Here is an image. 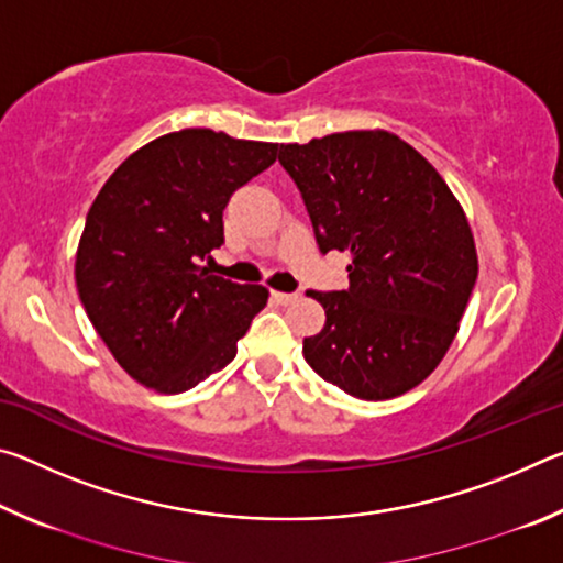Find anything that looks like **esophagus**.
<instances>
[{
	"label": "esophagus",
	"mask_w": 563,
	"mask_h": 563,
	"mask_svg": "<svg viewBox=\"0 0 563 563\" xmlns=\"http://www.w3.org/2000/svg\"><path fill=\"white\" fill-rule=\"evenodd\" d=\"M273 298L278 300L280 305H290L298 300V292H280V290H273Z\"/></svg>",
	"instance_id": "1"
}]
</instances>
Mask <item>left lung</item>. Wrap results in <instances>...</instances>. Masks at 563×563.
<instances>
[{"mask_svg": "<svg viewBox=\"0 0 563 563\" xmlns=\"http://www.w3.org/2000/svg\"><path fill=\"white\" fill-rule=\"evenodd\" d=\"M322 253L350 251L347 290H308L325 328L308 365L342 393L393 399L434 373L476 283L470 221L419 151L389 131L280 144Z\"/></svg>", "mask_w": 563, "mask_h": 563, "instance_id": "8db88e82", "label": "left lung"}]
</instances>
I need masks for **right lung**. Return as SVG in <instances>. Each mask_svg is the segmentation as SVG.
<instances>
[{"label": "right lung", "instance_id": "obj_1", "mask_svg": "<svg viewBox=\"0 0 563 563\" xmlns=\"http://www.w3.org/2000/svg\"><path fill=\"white\" fill-rule=\"evenodd\" d=\"M275 154L278 144L184 129L141 146L99 190L76 251V290L136 383L178 395L235 357L268 288L201 263L223 243L231 196Z\"/></svg>", "mask_w": 563, "mask_h": 563}]
</instances>
